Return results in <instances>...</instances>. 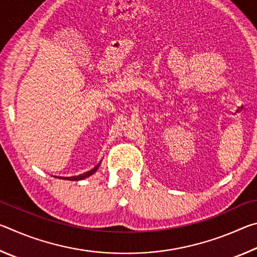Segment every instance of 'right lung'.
<instances>
[{
	"label": "right lung",
	"instance_id": "add662e5",
	"mask_svg": "<svg viewBox=\"0 0 257 257\" xmlns=\"http://www.w3.org/2000/svg\"><path fill=\"white\" fill-rule=\"evenodd\" d=\"M89 175H88V172H87V175H85V176H80L79 177V179H80V178H86V177H88Z\"/></svg>",
	"mask_w": 257,
	"mask_h": 257
}]
</instances>
